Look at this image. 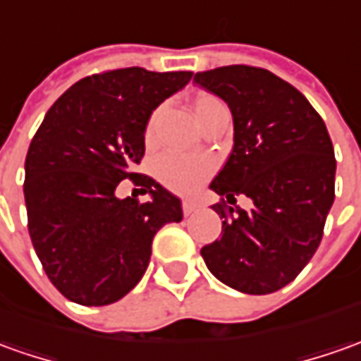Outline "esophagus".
I'll list each match as a JSON object with an SVG mask.
<instances>
[{"mask_svg": "<svg viewBox=\"0 0 361 361\" xmlns=\"http://www.w3.org/2000/svg\"><path fill=\"white\" fill-rule=\"evenodd\" d=\"M181 207H183V215H191V213H195V209H197V203L193 200H185Z\"/></svg>", "mask_w": 361, "mask_h": 361, "instance_id": "obj_1", "label": "esophagus"}]
</instances>
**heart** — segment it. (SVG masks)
<instances>
[{
	"mask_svg": "<svg viewBox=\"0 0 361 361\" xmlns=\"http://www.w3.org/2000/svg\"><path fill=\"white\" fill-rule=\"evenodd\" d=\"M225 109L221 100L213 94H200L193 100V114L197 124H201L207 116H212L215 110ZM160 118V110H154L146 126V136L154 134V128ZM209 164L205 160H195V158H181V156H173V154H166L161 156L158 161V178L161 180L164 185H168L170 190L180 191V193H190L193 191L201 181L207 178L209 173Z\"/></svg>",
	"mask_w": 361,
	"mask_h": 361,
	"instance_id": "heart-1",
	"label": "heart"
}]
</instances>
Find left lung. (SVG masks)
Masks as SVG:
<instances>
[{"mask_svg": "<svg viewBox=\"0 0 361 361\" xmlns=\"http://www.w3.org/2000/svg\"><path fill=\"white\" fill-rule=\"evenodd\" d=\"M193 82L227 102L233 149L212 181L215 193L252 209L215 203L221 237L201 249L215 279L245 294L293 283L320 245L334 203L336 160L324 120L300 90L267 68L229 65Z\"/></svg>", "mask_w": 361, "mask_h": 361, "instance_id": "1", "label": "left lung"}]
</instances>
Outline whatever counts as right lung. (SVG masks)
<instances>
[{
	"instance_id": "obj_1",
	"label": "right lung",
	"mask_w": 361,
	"mask_h": 361,
	"mask_svg": "<svg viewBox=\"0 0 361 361\" xmlns=\"http://www.w3.org/2000/svg\"><path fill=\"white\" fill-rule=\"evenodd\" d=\"M191 77L130 67L82 78L57 98L31 140L27 227L49 281L68 300H120L146 273L154 235L181 221L180 197L132 166L144 156L152 112ZM126 177L148 202L116 197Z\"/></svg>"
}]
</instances>
